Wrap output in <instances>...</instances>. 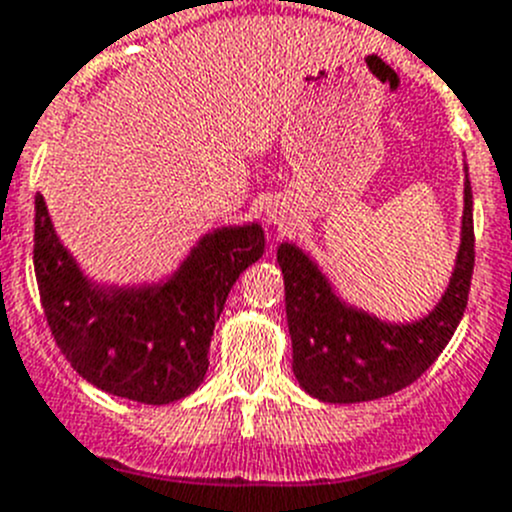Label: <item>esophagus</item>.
I'll use <instances>...</instances> for the list:
<instances>
[{"instance_id":"34e87169","label":"esophagus","mask_w":512,"mask_h":512,"mask_svg":"<svg viewBox=\"0 0 512 512\" xmlns=\"http://www.w3.org/2000/svg\"><path fill=\"white\" fill-rule=\"evenodd\" d=\"M272 222H280V217H275V214H272Z\"/></svg>"}]
</instances>
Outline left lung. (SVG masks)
Instances as JSON below:
<instances>
[{
    "label": "left lung",
    "mask_w": 512,
    "mask_h": 512,
    "mask_svg": "<svg viewBox=\"0 0 512 512\" xmlns=\"http://www.w3.org/2000/svg\"><path fill=\"white\" fill-rule=\"evenodd\" d=\"M285 278V313L293 371L310 396L331 404L381 399L414 384L437 361L462 321L475 267L472 189L465 181L462 242L450 288L417 323H384L336 298L308 255L278 247Z\"/></svg>",
    "instance_id": "obj_1"
}]
</instances>
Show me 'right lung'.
Wrapping results in <instances>:
<instances>
[{
    "mask_svg": "<svg viewBox=\"0 0 512 512\" xmlns=\"http://www.w3.org/2000/svg\"><path fill=\"white\" fill-rule=\"evenodd\" d=\"M262 252L260 224L224 227L199 240L164 285L98 288L35 197V275L57 348L85 381L141 404H171L202 384L224 300Z\"/></svg>",
    "mask_w": 512,
    "mask_h": 512,
    "instance_id": "obj_1",
    "label": "right lung"
}]
</instances>
